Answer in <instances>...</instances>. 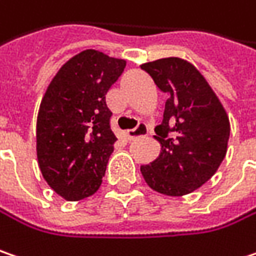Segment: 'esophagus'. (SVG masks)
Returning a JSON list of instances; mask_svg holds the SVG:
<instances>
[{"label": "esophagus", "mask_w": 256, "mask_h": 256, "mask_svg": "<svg viewBox=\"0 0 256 256\" xmlns=\"http://www.w3.org/2000/svg\"><path fill=\"white\" fill-rule=\"evenodd\" d=\"M148 134V128L147 125L144 124V122H141V124H138V126L134 128V130H128L126 131V138L130 140V141H132L135 138H138V136H146Z\"/></svg>", "instance_id": "esophagus-1"}]
</instances>
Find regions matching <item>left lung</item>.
Segmentation results:
<instances>
[{"label": "left lung", "mask_w": 256, "mask_h": 256, "mask_svg": "<svg viewBox=\"0 0 256 256\" xmlns=\"http://www.w3.org/2000/svg\"><path fill=\"white\" fill-rule=\"evenodd\" d=\"M161 92L167 94L162 122L156 126L160 156L141 174L152 190L184 196L198 190L224 161L230 134L229 118L202 73L178 58L141 64Z\"/></svg>", "instance_id": "obj_1"}]
</instances>
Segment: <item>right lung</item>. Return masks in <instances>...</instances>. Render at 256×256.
I'll list each match as a JSON object with an SVG mask.
<instances>
[{"label": "right lung", "mask_w": 256, "mask_h": 256, "mask_svg": "<svg viewBox=\"0 0 256 256\" xmlns=\"http://www.w3.org/2000/svg\"><path fill=\"white\" fill-rule=\"evenodd\" d=\"M126 66L122 58L84 50L50 82L37 115V160L47 184L76 202L99 188L116 136L106 94Z\"/></svg>", "instance_id": "add662e5"}]
</instances>
